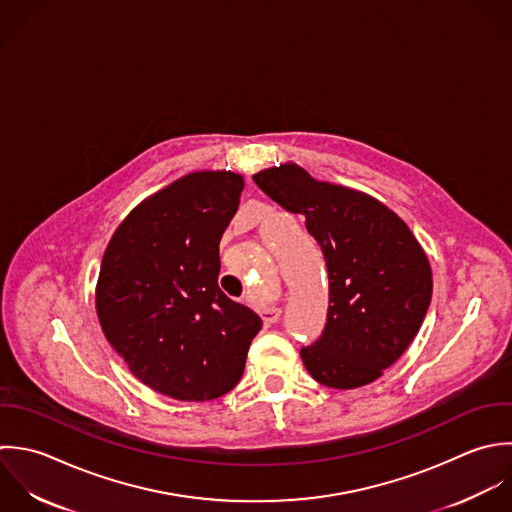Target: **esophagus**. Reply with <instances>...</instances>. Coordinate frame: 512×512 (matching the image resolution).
<instances>
[{
	"label": "esophagus",
	"instance_id": "obj_1",
	"mask_svg": "<svg viewBox=\"0 0 512 512\" xmlns=\"http://www.w3.org/2000/svg\"><path fill=\"white\" fill-rule=\"evenodd\" d=\"M281 317V309L279 307H263L261 309V319L265 323H277Z\"/></svg>",
	"mask_w": 512,
	"mask_h": 512
}]
</instances>
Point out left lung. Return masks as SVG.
<instances>
[{
	"label": "left lung",
	"instance_id": "1",
	"mask_svg": "<svg viewBox=\"0 0 512 512\" xmlns=\"http://www.w3.org/2000/svg\"><path fill=\"white\" fill-rule=\"evenodd\" d=\"M257 187L319 243L329 309L315 343L301 347L309 375L331 389H357L389 369L419 333L433 295L431 265L409 227L377 199L313 179L297 165L253 175Z\"/></svg>",
	"mask_w": 512,
	"mask_h": 512
}]
</instances>
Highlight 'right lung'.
<instances>
[{"instance_id": "add662e5", "label": "right lung", "mask_w": 512, "mask_h": 512, "mask_svg": "<svg viewBox=\"0 0 512 512\" xmlns=\"http://www.w3.org/2000/svg\"><path fill=\"white\" fill-rule=\"evenodd\" d=\"M243 177L191 173L155 193L117 227L97 281L109 345L153 391L209 401L241 379L261 319L217 285L219 241Z\"/></svg>"}]
</instances>
